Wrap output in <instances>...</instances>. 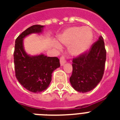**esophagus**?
Returning <instances> with one entry per match:
<instances>
[{
  "label": "esophagus",
  "instance_id": "obj_1",
  "mask_svg": "<svg viewBox=\"0 0 120 120\" xmlns=\"http://www.w3.org/2000/svg\"><path fill=\"white\" fill-rule=\"evenodd\" d=\"M60 65H61V66L64 65V64L66 63V62H67L65 56H64V55L61 56V57H60Z\"/></svg>",
  "mask_w": 120,
  "mask_h": 120
}]
</instances>
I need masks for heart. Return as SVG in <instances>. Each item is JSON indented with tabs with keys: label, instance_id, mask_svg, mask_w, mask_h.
<instances>
[{
	"label": "heart",
	"instance_id": "obj_1",
	"mask_svg": "<svg viewBox=\"0 0 120 120\" xmlns=\"http://www.w3.org/2000/svg\"><path fill=\"white\" fill-rule=\"evenodd\" d=\"M93 32L89 27H71L58 36V40L65 45H70V52L74 56L83 54L90 49L93 41Z\"/></svg>",
	"mask_w": 120,
	"mask_h": 120
}]
</instances>
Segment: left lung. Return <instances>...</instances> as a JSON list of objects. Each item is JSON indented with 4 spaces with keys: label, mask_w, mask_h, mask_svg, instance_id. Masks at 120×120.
<instances>
[{
    "label": "left lung",
    "mask_w": 120,
    "mask_h": 120,
    "mask_svg": "<svg viewBox=\"0 0 120 120\" xmlns=\"http://www.w3.org/2000/svg\"><path fill=\"white\" fill-rule=\"evenodd\" d=\"M106 58L104 40L100 36L89 50L73 59L70 82L73 88L82 93L95 88L103 76Z\"/></svg>",
    "instance_id": "obj_1"
}]
</instances>
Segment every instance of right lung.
Listing matches in <instances>:
<instances>
[{
  "mask_svg": "<svg viewBox=\"0 0 120 120\" xmlns=\"http://www.w3.org/2000/svg\"><path fill=\"white\" fill-rule=\"evenodd\" d=\"M43 25H35L23 31L15 40L14 52L15 77L19 82L27 90L33 93L44 91L52 81V73L60 67L57 57H50L40 54L30 56L23 48V38L27 35L43 30Z\"/></svg>",
  "mask_w": 120,
  "mask_h": 120,
  "instance_id": "obj_1",
  "label": "right lung"
}]
</instances>
